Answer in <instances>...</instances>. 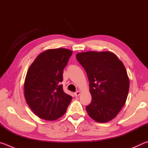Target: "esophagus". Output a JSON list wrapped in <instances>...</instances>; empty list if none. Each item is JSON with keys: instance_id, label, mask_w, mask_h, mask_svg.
I'll return each mask as SVG.
<instances>
[{"instance_id": "34e87169", "label": "esophagus", "mask_w": 148, "mask_h": 148, "mask_svg": "<svg viewBox=\"0 0 148 148\" xmlns=\"http://www.w3.org/2000/svg\"><path fill=\"white\" fill-rule=\"evenodd\" d=\"M81 94V92H80L79 91H77L76 92H74V96L75 97H78L79 96V95Z\"/></svg>"}]
</instances>
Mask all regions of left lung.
I'll use <instances>...</instances> for the list:
<instances>
[{
    "mask_svg": "<svg viewBox=\"0 0 148 148\" xmlns=\"http://www.w3.org/2000/svg\"><path fill=\"white\" fill-rule=\"evenodd\" d=\"M89 82L92 101L86 106L89 116L99 123L116 117L126 102L129 79L124 64L110 51H87L76 55Z\"/></svg>",
    "mask_w": 148,
    "mask_h": 148,
    "instance_id": "1",
    "label": "left lung"
}]
</instances>
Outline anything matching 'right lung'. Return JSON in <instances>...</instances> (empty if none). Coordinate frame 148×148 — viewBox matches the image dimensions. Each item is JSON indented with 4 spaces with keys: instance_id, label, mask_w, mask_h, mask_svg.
I'll list each match as a JSON object with an SVG mask.
<instances>
[{
    "instance_id": "1",
    "label": "right lung",
    "mask_w": 148,
    "mask_h": 148,
    "mask_svg": "<svg viewBox=\"0 0 148 148\" xmlns=\"http://www.w3.org/2000/svg\"><path fill=\"white\" fill-rule=\"evenodd\" d=\"M72 54L65 48L42 52L30 66L24 83L26 102L40 118L53 121L65 114L72 97L62 89V74Z\"/></svg>"
}]
</instances>
